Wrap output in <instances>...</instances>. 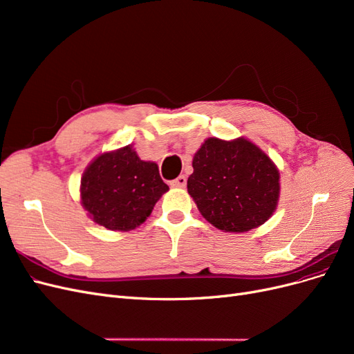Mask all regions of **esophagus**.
<instances>
[{
  "mask_svg": "<svg viewBox=\"0 0 354 354\" xmlns=\"http://www.w3.org/2000/svg\"><path fill=\"white\" fill-rule=\"evenodd\" d=\"M186 177L185 176H178L176 180H173V181H171V186H173V187H185L186 186Z\"/></svg>",
  "mask_w": 354,
  "mask_h": 354,
  "instance_id": "1",
  "label": "esophagus"
}]
</instances>
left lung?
Listing matches in <instances>:
<instances>
[{"label":"left lung","instance_id":"1","mask_svg":"<svg viewBox=\"0 0 354 354\" xmlns=\"http://www.w3.org/2000/svg\"><path fill=\"white\" fill-rule=\"evenodd\" d=\"M187 192L202 217L223 232L260 227L277 208L281 174L267 153L245 137H208L194 155Z\"/></svg>","mask_w":354,"mask_h":354}]
</instances>
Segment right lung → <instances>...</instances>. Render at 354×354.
<instances>
[{
	"instance_id": "right-lung-1",
	"label": "right lung",
	"mask_w": 354,
	"mask_h": 354,
	"mask_svg": "<svg viewBox=\"0 0 354 354\" xmlns=\"http://www.w3.org/2000/svg\"><path fill=\"white\" fill-rule=\"evenodd\" d=\"M169 187L158 164L142 160L133 145L95 156L81 177V203L88 217L113 232H130L151 216Z\"/></svg>"
}]
</instances>
